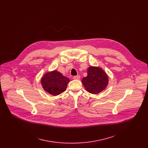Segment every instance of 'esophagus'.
<instances>
[{
    "label": "esophagus",
    "mask_w": 148,
    "mask_h": 148,
    "mask_svg": "<svg viewBox=\"0 0 148 148\" xmlns=\"http://www.w3.org/2000/svg\"><path fill=\"white\" fill-rule=\"evenodd\" d=\"M73 79H74V80H79L80 79V76H79V75L74 76L73 77Z\"/></svg>",
    "instance_id": "obj_1"
}]
</instances>
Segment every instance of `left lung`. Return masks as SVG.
Listing matches in <instances>:
<instances>
[{
	"label": "left lung",
	"instance_id": "left-lung-1",
	"mask_svg": "<svg viewBox=\"0 0 148 148\" xmlns=\"http://www.w3.org/2000/svg\"><path fill=\"white\" fill-rule=\"evenodd\" d=\"M87 72V76L82 80L86 90L92 94L104 90L109 83V77L104 71L99 66H89Z\"/></svg>",
	"mask_w": 148,
	"mask_h": 148
}]
</instances>
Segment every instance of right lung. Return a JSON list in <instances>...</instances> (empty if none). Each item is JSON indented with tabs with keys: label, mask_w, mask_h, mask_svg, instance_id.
<instances>
[{
	"label": "right lung",
	"mask_w": 148,
	"mask_h": 148,
	"mask_svg": "<svg viewBox=\"0 0 148 148\" xmlns=\"http://www.w3.org/2000/svg\"><path fill=\"white\" fill-rule=\"evenodd\" d=\"M40 81L45 92L51 95L56 96L66 90L70 80L61 73L54 70L45 73Z\"/></svg>",
	"instance_id": "add662e5"
}]
</instances>
